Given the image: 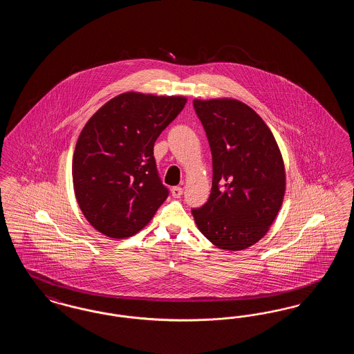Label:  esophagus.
I'll return each instance as SVG.
<instances>
[{
    "instance_id": "34e87169",
    "label": "esophagus",
    "mask_w": 354,
    "mask_h": 354,
    "mask_svg": "<svg viewBox=\"0 0 354 354\" xmlns=\"http://www.w3.org/2000/svg\"><path fill=\"white\" fill-rule=\"evenodd\" d=\"M171 194H172V196H174V198H180V196H182V194H183V188H182V187H179V185L172 187V188H171Z\"/></svg>"
}]
</instances>
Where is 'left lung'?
<instances>
[{
    "label": "left lung",
    "mask_w": 354,
    "mask_h": 354,
    "mask_svg": "<svg viewBox=\"0 0 354 354\" xmlns=\"http://www.w3.org/2000/svg\"><path fill=\"white\" fill-rule=\"evenodd\" d=\"M212 152L208 202L192 216L214 245L243 251L270 231L286 195V167L267 123L234 98L194 100Z\"/></svg>",
    "instance_id": "obj_1"
}]
</instances>
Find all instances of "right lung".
<instances>
[{
	"mask_svg": "<svg viewBox=\"0 0 354 354\" xmlns=\"http://www.w3.org/2000/svg\"><path fill=\"white\" fill-rule=\"evenodd\" d=\"M185 102L183 95L127 91L84 124L73 155V185L84 218L102 235H135L167 199L153 143Z\"/></svg>",
	"mask_w": 354,
	"mask_h": 354,
	"instance_id": "add662e5",
	"label": "right lung"
}]
</instances>
